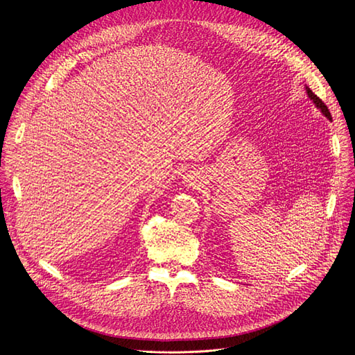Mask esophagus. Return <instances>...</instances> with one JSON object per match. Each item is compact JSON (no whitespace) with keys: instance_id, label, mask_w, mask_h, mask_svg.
I'll use <instances>...</instances> for the list:
<instances>
[{"instance_id":"esophagus-1","label":"esophagus","mask_w":355,"mask_h":355,"mask_svg":"<svg viewBox=\"0 0 355 355\" xmlns=\"http://www.w3.org/2000/svg\"><path fill=\"white\" fill-rule=\"evenodd\" d=\"M182 182L187 185V187H193V189H196V187H200V184H201V180H200V175L196 173V171H189L187 174H185L184 177H182Z\"/></svg>"}]
</instances>
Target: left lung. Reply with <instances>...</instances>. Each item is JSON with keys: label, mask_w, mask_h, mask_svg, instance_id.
<instances>
[{"label": "left lung", "mask_w": 355, "mask_h": 355, "mask_svg": "<svg viewBox=\"0 0 355 355\" xmlns=\"http://www.w3.org/2000/svg\"><path fill=\"white\" fill-rule=\"evenodd\" d=\"M306 93H308V96L311 98V101L315 103V106L316 107H318L321 112H322V115H325L327 116V119H329V121H332V116H331V114H329V109L327 107V105L318 98V96H316L315 95V93L306 86Z\"/></svg>", "instance_id": "obj_1"}]
</instances>
